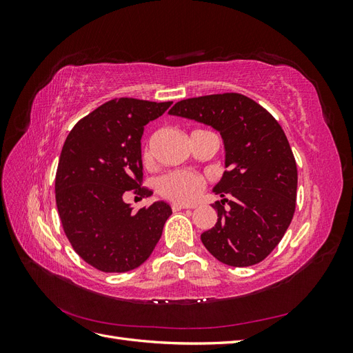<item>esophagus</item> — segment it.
Wrapping results in <instances>:
<instances>
[{
	"label": "esophagus",
	"mask_w": 353,
	"mask_h": 353,
	"mask_svg": "<svg viewBox=\"0 0 353 353\" xmlns=\"http://www.w3.org/2000/svg\"><path fill=\"white\" fill-rule=\"evenodd\" d=\"M170 208H172L174 212H176V210H181V209H191V208H194V206L184 205V203H172V205H170Z\"/></svg>",
	"instance_id": "obj_1"
}]
</instances>
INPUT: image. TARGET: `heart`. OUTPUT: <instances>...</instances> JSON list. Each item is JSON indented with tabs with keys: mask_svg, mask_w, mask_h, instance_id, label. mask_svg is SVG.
<instances>
[{
	"mask_svg": "<svg viewBox=\"0 0 353 353\" xmlns=\"http://www.w3.org/2000/svg\"><path fill=\"white\" fill-rule=\"evenodd\" d=\"M143 160L145 163L152 162L150 145L143 150ZM156 188L160 196L175 203H190L196 200L205 188V181L190 170H170L156 181Z\"/></svg>",
	"mask_w": 353,
	"mask_h": 353,
	"instance_id": "obj_1",
	"label": "heart"
}]
</instances>
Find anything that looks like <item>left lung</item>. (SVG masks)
<instances>
[{"instance_id": "1", "label": "left lung", "mask_w": 353, "mask_h": 353, "mask_svg": "<svg viewBox=\"0 0 353 353\" xmlns=\"http://www.w3.org/2000/svg\"><path fill=\"white\" fill-rule=\"evenodd\" d=\"M169 114L213 126L225 144L227 170L213 191L230 199L213 205L218 222L201 234V243L230 266L262 262L284 237L296 209L297 168L283 128L239 92L181 100Z\"/></svg>"}]
</instances>
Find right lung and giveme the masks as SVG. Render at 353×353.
Here are the masks:
<instances>
[{
	"mask_svg": "<svg viewBox=\"0 0 353 353\" xmlns=\"http://www.w3.org/2000/svg\"><path fill=\"white\" fill-rule=\"evenodd\" d=\"M172 101L113 99L73 126L56 172V203L73 250L103 272H126L144 263L162 237L172 209L156 201L137 213L123 201L143 187L144 126Z\"/></svg>",
	"mask_w": 353,
	"mask_h": 353,
	"instance_id": "obj_1",
	"label": "right lung"
}]
</instances>
